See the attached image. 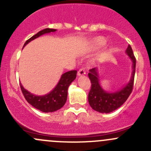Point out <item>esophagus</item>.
<instances>
[{
    "instance_id": "esophagus-1",
    "label": "esophagus",
    "mask_w": 151,
    "mask_h": 151,
    "mask_svg": "<svg viewBox=\"0 0 151 151\" xmlns=\"http://www.w3.org/2000/svg\"><path fill=\"white\" fill-rule=\"evenodd\" d=\"M85 74H86V71H85V68H81L80 70H79L78 72H77V74H78V76H83Z\"/></svg>"
}]
</instances>
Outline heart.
<instances>
[{
    "instance_id": "obj_1",
    "label": "heart",
    "mask_w": 151,
    "mask_h": 151,
    "mask_svg": "<svg viewBox=\"0 0 151 151\" xmlns=\"http://www.w3.org/2000/svg\"><path fill=\"white\" fill-rule=\"evenodd\" d=\"M105 43H106V40L102 36H97V37L93 38L91 42V45L94 47L103 46Z\"/></svg>"
}]
</instances>
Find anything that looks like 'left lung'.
<instances>
[{
	"mask_svg": "<svg viewBox=\"0 0 151 151\" xmlns=\"http://www.w3.org/2000/svg\"><path fill=\"white\" fill-rule=\"evenodd\" d=\"M126 53L129 56L133 63V71L130 81L121 91L115 93H107L101 88L99 82V76L96 68L90 70L88 77L91 82V88L88 93V101L93 109L101 113H109L119 108L127 100L132 93L134 87L136 58L134 55L133 50L130 45L128 46Z\"/></svg>",
	"mask_w": 151,
	"mask_h": 151,
	"instance_id": "obj_1",
	"label": "left lung"
}]
</instances>
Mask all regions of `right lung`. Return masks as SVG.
<instances>
[{
  "label": "right lung",
  "mask_w": 151,
  "mask_h": 151,
  "mask_svg": "<svg viewBox=\"0 0 151 151\" xmlns=\"http://www.w3.org/2000/svg\"><path fill=\"white\" fill-rule=\"evenodd\" d=\"M55 29L52 28H46L41 30L39 33H37L34 36H32L31 38L28 39L25 42L24 47L28 42L39 37L42 35L45 34V33H50V32H55ZM77 71L76 70H72V71H67V72L64 73L61 76L60 81L56 85L55 88L48 94L42 96H35L30 93L20 84L21 91H22V94H23L26 101L30 105L34 106L36 109H39L43 112H55V111L63 107V105L66 103L68 86L75 80L76 77H77Z\"/></svg>",
  "instance_id": "right-lung-1"
}]
</instances>
